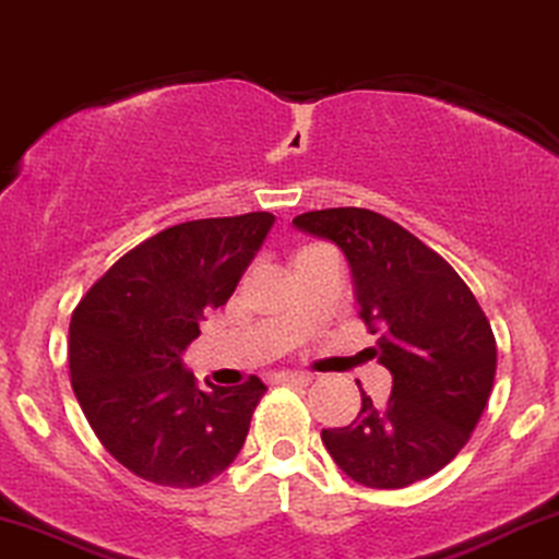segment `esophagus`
Listing matches in <instances>:
<instances>
[{"label":"esophagus","instance_id":"1","mask_svg":"<svg viewBox=\"0 0 559 559\" xmlns=\"http://www.w3.org/2000/svg\"><path fill=\"white\" fill-rule=\"evenodd\" d=\"M275 380H278L281 385H309L314 378L309 372H278Z\"/></svg>","mask_w":559,"mask_h":559}]
</instances>
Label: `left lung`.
Wrapping results in <instances>:
<instances>
[{
	"label": "left lung",
	"instance_id": "8db88e82",
	"mask_svg": "<svg viewBox=\"0 0 559 559\" xmlns=\"http://www.w3.org/2000/svg\"><path fill=\"white\" fill-rule=\"evenodd\" d=\"M352 265L359 318L378 333L393 374L385 403L361 390L352 425L322 429L338 468L372 489H401L445 468L472 437L492 393L497 344L472 288L412 231L367 211L328 207L294 218Z\"/></svg>",
	"mask_w": 559,
	"mask_h": 559
}]
</instances>
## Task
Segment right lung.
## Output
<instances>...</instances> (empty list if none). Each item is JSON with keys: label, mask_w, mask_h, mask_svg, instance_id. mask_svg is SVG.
<instances>
[{"label": "right lung", "mask_w": 559, "mask_h": 559, "mask_svg": "<svg viewBox=\"0 0 559 559\" xmlns=\"http://www.w3.org/2000/svg\"><path fill=\"white\" fill-rule=\"evenodd\" d=\"M273 213L164 228L106 271L70 320V378L87 425L140 479L190 489L231 466L260 378L200 388L181 352L224 307L271 231Z\"/></svg>", "instance_id": "add662e5"}]
</instances>
